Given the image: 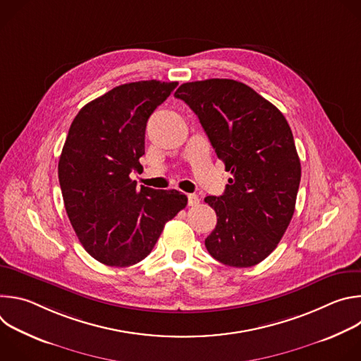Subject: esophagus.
<instances>
[{
	"label": "esophagus",
	"mask_w": 361,
	"mask_h": 361,
	"mask_svg": "<svg viewBox=\"0 0 361 361\" xmlns=\"http://www.w3.org/2000/svg\"><path fill=\"white\" fill-rule=\"evenodd\" d=\"M200 202V198L197 194H188V205H197Z\"/></svg>",
	"instance_id": "obj_1"
}]
</instances>
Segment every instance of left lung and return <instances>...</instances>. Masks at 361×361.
I'll return each instance as SVG.
<instances>
[{
    "label": "left lung",
    "instance_id": "8db88e82",
    "mask_svg": "<svg viewBox=\"0 0 361 361\" xmlns=\"http://www.w3.org/2000/svg\"><path fill=\"white\" fill-rule=\"evenodd\" d=\"M197 114L217 157L231 173L205 247L220 263L251 267L273 252L295 209L301 166L291 128L270 101L227 78L185 82L174 94Z\"/></svg>",
    "mask_w": 361,
    "mask_h": 361
}]
</instances>
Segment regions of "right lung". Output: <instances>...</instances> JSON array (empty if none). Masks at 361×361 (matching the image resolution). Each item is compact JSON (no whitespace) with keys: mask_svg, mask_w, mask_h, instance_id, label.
Listing matches in <instances>:
<instances>
[{"mask_svg":"<svg viewBox=\"0 0 361 361\" xmlns=\"http://www.w3.org/2000/svg\"><path fill=\"white\" fill-rule=\"evenodd\" d=\"M177 81L118 85L75 116L59 161L70 223L85 251L102 264L133 266L151 252L166 223L187 205L177 190H154L130 178L141 167L149 116Z\"/></svg>","mask_w":361,"mask_h":361,"instance_id":"right-lung-1","label":"right lung"}]
</instances>
